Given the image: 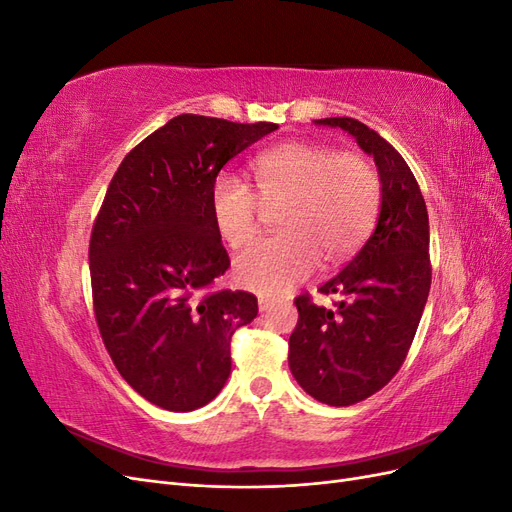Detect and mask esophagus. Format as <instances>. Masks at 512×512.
Listing matches in <instances>:
<instances>
[{"mask_svg":"<svg viewBox=\"0 0 512 512\" xmlns=\"http://www.w3.org/2000/svg\"><path fill=\"white\" fill-rule=\"evenodd\" d=\"M273 305H275L273 299H269V297H258V309H260V312H271Z\"/></svg>","mask_w":512,"mask_h":512,"instance_id":"34e87169","label":"esophagus"}]
</instances>
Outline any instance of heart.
Segmentation results:
<instances>
[{
    "instance_id": "obj_1",
    "label": "heart",
    "mask_w": 512,
    "mask_h": 512,
    "mask_svg": "<svg viewBox=\"0 0 512 512\" xmlns=\"http://www.w3.org/2000/svg\"><path fill=\"white\" fill-rule=\"evenodd\" d=\"M258 196L241 177L220 173L209 209L218 235L230 245L250 243L258 230V198L280 203L282 235L254 243L235 262L243 288L282 294L318 267L348 258L369 235L380 207V177L365 156L309 141L262 151L252 162Z\"/></svg>"
}]
</instances>
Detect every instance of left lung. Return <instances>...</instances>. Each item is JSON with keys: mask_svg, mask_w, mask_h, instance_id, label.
<instances>
[{"mask_svg": "<svg viewBox=\"0 0 512 512\" xmlns=\"http://www.w3.org/2000/svg\"><path fill=\"white\" fill-rule=\"evenodd\" d=\"M316 123L346 130L374 156L382 205L359 254L318 288L342 301L327 309L309 294L294 299L299 320L288 365L307 395L327 406H352L389 384L406 361L431 286L429 218L410 166L376 130L352 117Z\"/></svg>", "mask_w": 512, "mask_h": 512, "instance_id": "1", "label": "left lung"}]
</instances>
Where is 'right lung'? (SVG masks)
<instances>
[{
	"instance_id": "1",
	"label": "right lung",
	"mask_w": 512,
	"mask_h": 512,
	"mask_svg": "<svg viewBox=\"0 0 512 512\" xmlns=\"http://www.w3.org/2000/svg\"><path fill=\"white\" fill-rule=\"evenodd\" d=\"M275 123L179 115L113 175L89 239L102 342L132 389L170 412L203 408L230 374V337L258 314L252 292L213 282L230 258L209 192L228 160Z\"/></svg>"
}]
</instances>
